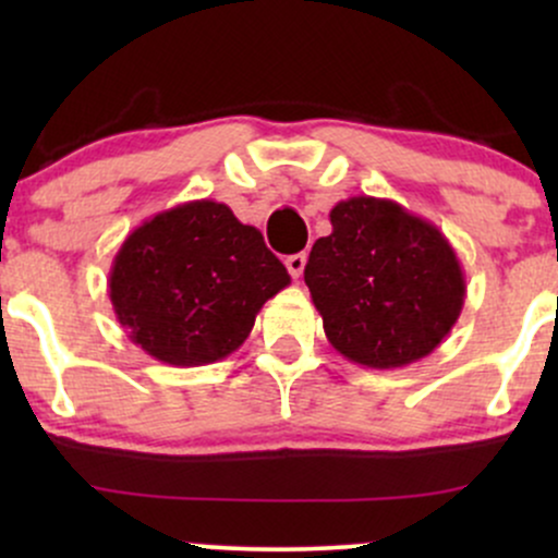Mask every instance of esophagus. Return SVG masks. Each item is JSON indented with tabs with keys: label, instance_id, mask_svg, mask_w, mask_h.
Returning <instances> with one entry per match:
<instances>
[{
	"label": "esophagus",
	"instance_id": "34e87169",
	"mask_svg": "<svg viewBox=\"0 0 558 558\" xmlns=\"http://www.w3.org/2000/svg\"><path fill=\"white\" fill-rule=\"evenodd\" d=\"M286 267L288 272H291V278H301V272H304L306 267V254H291V257H286Z\"/></svg>",
	"mask_w": 558,
	"mask_h": 558
}]
</instances>
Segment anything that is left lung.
<instances>
[{
	"label": "left lung",
	"instance_id": "8db88e82",
	"mask_svg": "<svg viewBox=\"0 0 558 558\" xmlns=\"http://www.w3.org/2000/svg\"><path fill=\"white\" fill-rule=\"evenodd\" d=\"M304 280L325 336L345 360L393 369L433 354L462 315L457 252L433 222L390 198L351 196L330 209Z\"/></svg>",
	"mask_w": 558,
	"mask_h": 558
}]
</instances>
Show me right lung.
<instances>
[{"label":"right lung","instance_id":"1","mask_svg":"<svg viewBox=\"0 0 558 558\" xmlns=\"http://www.w3.org/2000/svg\"><path fill=\"white\" fill-rule=\"evenodd\" d=\"M291 275L254 226L213 198L178 204L128 233L110 301L128 338L172 367L226 360Z\"/></svg>","mask_w":558,"mask_h":558}]
</instances>
